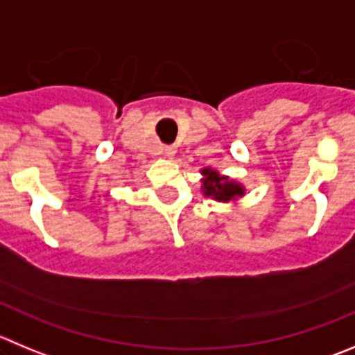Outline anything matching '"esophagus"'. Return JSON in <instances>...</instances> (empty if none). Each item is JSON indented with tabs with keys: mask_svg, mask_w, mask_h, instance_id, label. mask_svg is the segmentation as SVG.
Returning <instances> with one entry per match:
<instances>
[{
	"mask_svg": "<svg viewBox=\"0 0 355 355\" xmlns=\"http://www.w3.org/2000/svg\"><path fill=\"white\" fill-rule=\"evenodd\" d=\"M164 154H166L168 157H171V155H175V148L173 147H166V148H164Z\"/></svg>",
	"mask_w": 355,
	"mask_h": 355,
	"instance_id": "1",
	"label": "esophagus"
}]
</instances>
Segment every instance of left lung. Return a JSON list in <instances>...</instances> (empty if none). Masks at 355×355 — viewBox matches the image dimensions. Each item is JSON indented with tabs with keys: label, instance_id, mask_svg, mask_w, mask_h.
<instances>
[{
	"label": "left lung",
	"instance_id": "1",
	"mask_svg": "<svg viewBox=\"0 0 355 355\" xmlns=\"http://www.w3.org/2000/svg\"><path fill=\"white\" fill-rule=\"evenodd\" d=\"M203 173L207 175V178H203L205 196H211L217 201H230L243 194L241 185L230 182L226 177H218L217 171H211L210 168H207V170H203Z\"/></svg>",
	"mask_w": 355,
	"mask_h": 355
}]
</instances>
